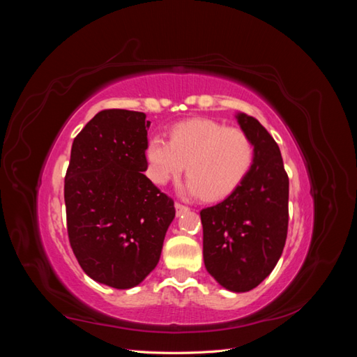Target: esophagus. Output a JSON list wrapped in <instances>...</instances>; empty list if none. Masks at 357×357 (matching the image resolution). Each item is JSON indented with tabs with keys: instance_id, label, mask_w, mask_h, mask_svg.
Here are the masks:
<instances>
[{
	"instance_id": "esophagus-1",
	"label": "esophagus",
	"mask_w": 357,
	"mask_h": 357,
	"mask_svg": "<svg viewBox=\"0 0 357 357\" xmlns=\"http://www.w3.org/2000/svg\"><path fill=\"white\" fill-rule=\"evenodd\" d=\"M188 211H189L188 207H185V205H181V204L176 202V213H177V215H181V214H185V213H188Z\"/></svg>"
}]
</instances>
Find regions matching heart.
<instances>
[{
  "instance_id": "heart-1",
  "label": "heart",
  "mask_w": 357,
  "mask_h": 357,
  "mask_svg": "<svg viewBox=\"0 0 357 357\" xmlns=\"http://www.w3.org/2000/svg\"><path fill=\"white\" fill-rule=\"evenodd\" d=\"M149 177L164 186L188 171L183 195L222 199L238 188L252 169L255 146L238 128L211 121L192 119L171 129L169 142L160 137L149 139L146 147Z\"/></svg>"
}]
</instances>
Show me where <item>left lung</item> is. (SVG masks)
I'll list each match as a JSON object with an SVG mask.
<instances>
[{"label":"left lung","mask_w":357,"mask_h":357,"mask_svg":"<svg viewBox=\"0 0 357 357\" xmlns=\"http://www.w3.org/2000/svg\"><path fill=\"white\" fill-rule=\"evenodd\" d=\"M235 117L255 146L252 169L228 198L199 214L205 268L222 287L243 294L261 284L283 253L289 178L266 129L245 113Z\"/></svg>","instance_id":"left-lung-1"}]
</instances>
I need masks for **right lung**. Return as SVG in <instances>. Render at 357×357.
<instances>
[{
  "label": "right lung",
  "mask_w": 357,
  "mask_h": 357,
  "mask_svg": "<svg viewBox=\"0 0 357 357\" xmlns=\"http://www.w3.org/2000/svg\"><path fill=\"white\" fill-rule=\"evenodd\" d=\"M150 122L102 110L74 138L63 186L67 229L83 271L96 283L131 289L159 262L174 202L143 171Z\"/></svg>",
  "instance_id": "obj_1"
}]
</instances>
